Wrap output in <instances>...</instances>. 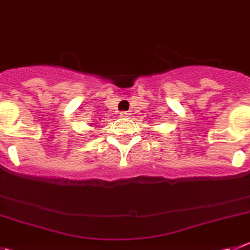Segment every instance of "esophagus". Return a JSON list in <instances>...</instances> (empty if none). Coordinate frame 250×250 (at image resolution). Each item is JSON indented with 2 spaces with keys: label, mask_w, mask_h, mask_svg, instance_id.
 Here are the masks:
<instances>
[{
  "label": "esophagus",
  "mask_w": 250,
  "mask_h": 250,
  "mask_svg": "<svg viewBox=\"0 0 250 250\" xmlns=\"http://www.w3.org/2000/svg\"><path fill=\"white\" fill-rule=\"evenodd\" d=\"M130 113L129 111H121L120 113V116H129Z\"/></svg>",
  "instance_id": "1"
}]
</instances>
